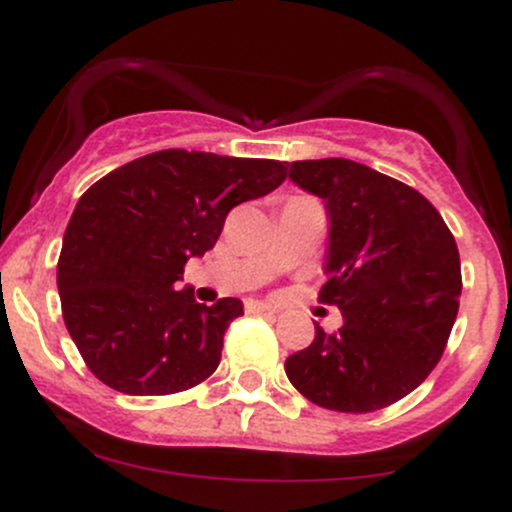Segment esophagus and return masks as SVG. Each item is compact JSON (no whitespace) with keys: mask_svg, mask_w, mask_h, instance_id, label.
<instances>
[{"mask_svg":"<svg viewBox=\"0 0 512 512\" xmlns=\"http://www.w3.org/2000/svg\"><path fill=\"white\" fill-rule=\"evenodd\" d=\"M245 310H248V313H272V305L269 303H262V301H245Z\"/></svg>","mask_w":512,"mask_h":512,"instance_id":"esophagus-1","label":"esophagus"}]
</instances>
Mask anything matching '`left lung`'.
<instances>
[{
  "label": "left lung",
  "instance_id": "left-lung-1",
  "mask_svg": "<svg viewBox=\"0 0 512 512\" xmlns=\"http://www.w3.org/2000/svg\"><path fill=\"white\" fill-rule=\"evenodd\" d=\"M289 178L325 202L330 219L320 301L342 310L327 334L315 322L308 349L286 375L317 407L366 414L395 404L443 356L460 308L455 238L414 187L349 161H293Z\"/></svg>",
  "mask_w": 512,
  "mask_h": 512
}]
</instances>
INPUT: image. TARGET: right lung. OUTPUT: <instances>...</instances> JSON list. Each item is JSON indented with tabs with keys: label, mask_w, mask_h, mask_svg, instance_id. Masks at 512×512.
<instances>
[{
	"label": "right lung",
	"mask_w": 512,
	"mask_h": 512,
	"mask_svg": "<svg viewBox=\"0 0 512 512\" xmlns=\"http://www.w3.org/2000/svg\"><path fill=\"white\" fill-rule=\"evenodd\" d=\"M286 166L269 158L166 149L115 168L76 202L57 289L69 337L101 383L125 395H173L207 380L238 298L195 301L178 281L216 245L228 211L269 195Z\"/></svg>",
	"instance_id": "1"
}]
</instances>
